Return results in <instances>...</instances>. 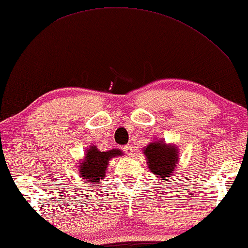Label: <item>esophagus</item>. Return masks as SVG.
<instances>
[{"label":"esophagus","mask_w":248,"mask_h":248,"mask_svg":"<svg viewBox=\"0 0 248 248\" xmlns=\"http://www.w3.org/2000/svg\"><path fill=\"white\" fill-rule=\"evenodd\" d=\"M124 152L127 154L128 156H132L134 155V148H132V146L130 145H125L124 146Z\"/></svg>","instance_id":"esophagus-1"}]
</instances>
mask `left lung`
Returning a JSON list of instances; mask_svg holds the SVG:
<instances>
[{"label":"left lung","mask_w":248,"mask_h":248,"mask_svg":"<svg viewBox=\"0 0 248 248\" xmlns=\"http://www.w3.org/2000/svg\"><path fill=\"white\" fill-rule=\"evenodd\" d=\"M144 154L147 157L148 167L160 180H170L179 160L177 151L174 146H167L165 142H152L145 148Z\"/></svg>","instance_id":"obj_1"}]
</instances>
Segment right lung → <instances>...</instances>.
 Wrapping results in <instances>:
<instances>
[{"instance_id":"right-lung-1","label":"right lung","mask_w":248,"mask_h":248,"mask_svg":"<svg viewBox=\"0 0 248 248\" xmlns=\"http://www.w3.org/2000/svg\"><path fill=\"white\" fill-rule=\"evenodd\" d=\"M123 154L119 149H112L110 152H100L95 146H92L86 152V157L79 166V174L84 177L86 182H96L106 174L108 163L112 157Z\"/></svg>"}]
</instances>
